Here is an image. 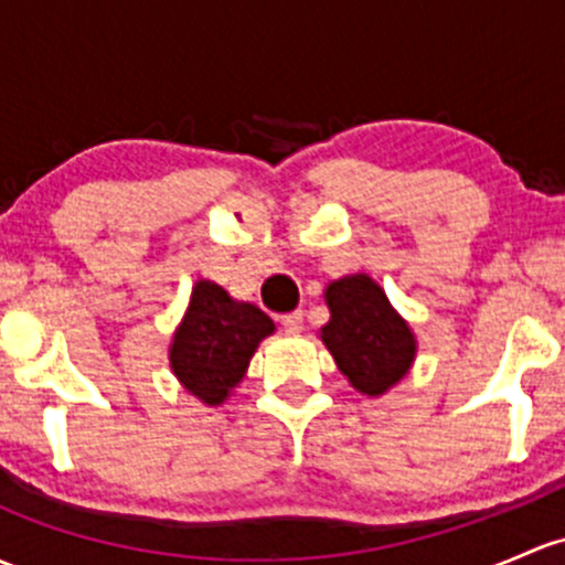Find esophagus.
Wrapping results in <instances>:
<instances>
[{"instance_id":"34e87169","label":"esophagus","mask_w":565,"mask_h":565,"mask_svg":"<svg viewBox=\"0 0 565 565\" xmlns=\"http://www.w3.org/2000/svg\"><path fill=\"white\" fill-rule=\"evenodd\" d=\"M281 324L287 332H300L302 330V311H292V313H284Z\"/></svg>"}]
</instances>
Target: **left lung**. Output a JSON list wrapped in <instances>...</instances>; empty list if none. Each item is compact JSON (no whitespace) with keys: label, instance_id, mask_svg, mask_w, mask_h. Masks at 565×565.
<instances>
[{"label":"left lung","instance_id":"left-lung-1","mask_svg":"<svg viewBox=\"0 0 565 565\" xmlns=\"http://www.w3.org/2000/svg\"><path fill=\"white\" fill-rule=\"evenodd\" d=\"M330 322L319 338L354 390L382 397L412 371L417 335L367 273H352L324 287Z\"/></svg>","mask_w":565,"mask_h":565}]
</instances>
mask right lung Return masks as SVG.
I'll list each match as a JSON object with an SVG mask.
<instances>
[{
    "label": "right lung",
    "mask_w": 565,
    "mask_h": 565,
    "mask_svg": "<svg viewBox=\"0 0 565 565\" xmlns=\"http://www.w3.org/2000/svg\"><path fill=\"white\" fill-rule=\"evenodd\" d=\"M273 332L276 324L265 311L233 300L216 281L200 278L170 341V371L200 403L222 406L246 376L259 343Z\"/></svg>",
    "instance_id": "obj_1"
}]
</instances>
